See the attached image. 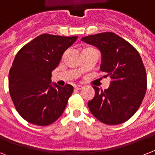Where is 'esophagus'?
I'll use <instances>...</instances> for the list:
<instances>
[{
    "instance_id": "34e87169",
    "label": "esophagus",
    "mask_w": 155,
    "mask_h": 155,
    "mask_svg": "<svg viewBox=\"0 0 155 155\" xmlns=\"http://www.w3.org/2000/svg\"><path fill=\"white\" fill-rule=\"evenodd\" d=\"M83 87H83L82 85H76V86L75 87V89H77V90H80V89H82Z\"/></svg>"
}]
</instances>
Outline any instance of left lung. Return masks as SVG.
Wrapping results in <instances>:
<instances>
[{
    "instance_id": "1",
    "label": "left lung",
    "mask_w": 155,
    "mask_h": 155,
    "mask_svg": "<svg viewBox=\"0 0 155 155\" xmlns=\"http://www.w3.org/2000/svg\"><path fill=\"white\" fill-rule=\"evenodd\" d=\"M99 48L101 70L111 78L108 89H95L87 103L97 120L109 125H119L131 118L139 108L147 88L146 68L139 53L130 42L114 33L104 32L81 38Z\"/></svg>"
}]
</instances>
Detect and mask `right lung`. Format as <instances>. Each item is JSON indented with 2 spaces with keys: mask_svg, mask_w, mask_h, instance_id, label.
I'll return each mask as SVG.
<instances>
[{
  "mask_svg": "<svg viewBox=\"0 0 155 155\" xmlns=\"http://www.w3.org/2000/svg\"><path fill=\"white\" fill-rule=\"evenodd\" d=\"M43 34L17 53L8 74V90L16 110L29 123L47 126L63 114L73 87H52L51 72L77 39Z\"/></svg>",
  "mask_w": 155,
  "mask_h": 155,
  "instance_id": "1",
  "label": "right lung"
}]
</instances>
